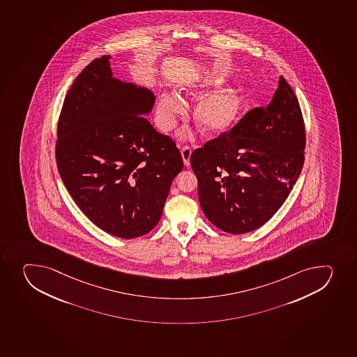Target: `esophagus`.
<instances>
[{
	"label": "esophagus",
	"mask_w": 357,
	"mask_h": 357,
	"mask_svg": "<svg viewBox=\"0 0 357 357\" xmlns=\"http://www.w3.org/2000/svg\"><path fill=\"white\" fill-rule=\"evenodd\" d=\"M192 155V149L188 145H185L181 148V157H183V160H184L185 166H190V158H191Z\"/></svg>",
	"instance_id": "1"
}]
</instances>
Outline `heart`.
Masks as SVG:
<instances>
[{
    "mask_svg": "<svg viewBox=\"0 0 357 357\" xmlns=\"http://www.w3.org/2000/svg\"><path fill=\"white\" fill-rule=\"evenodd\" d=\"M223 79L216 75H205L193 80L185 87L191 94H202L222 85ZM245 107V96L237 89H226L202 98L193 108V120L199 130L205 135H218L233 126ZM181 102L169 94H162L155 109V123L162 131H169L176 126L181 113Z\"/></svg>",
    "mask_w": 357,
    "mask_h": 357,
    "instance_id": "obj_1",
    "label": "heart"
}]
</instances>
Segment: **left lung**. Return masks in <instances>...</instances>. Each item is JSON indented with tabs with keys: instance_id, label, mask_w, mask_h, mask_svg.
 I'll return each mask as SVG.
<instances>
[{
	"instance_id": "obj_1",
	"label": "left lung",
	"mask_w": 357,
	"mask_h": 357,
	"mask_svg": "<svg viewBox=\"0 0 357 357\" xmlns=\"http://www.w3.org/2000/svg\"><path fill=\"white\" fill-rule=\"evenodd\" d=\"M305 139L301 106L280 77L268 106L250 110L229 132L192 152L206 218L229 234L268 222L299 178Z\"/></svg>"
}]
</instances>
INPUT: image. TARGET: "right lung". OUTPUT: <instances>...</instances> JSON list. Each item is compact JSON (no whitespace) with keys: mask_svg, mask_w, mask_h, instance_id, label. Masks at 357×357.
<instances>
[{"mask_svg":"<svg viewBox=\"0 0 357 357\" xmlns=\"http://www.w3.org/2000/svg\"><path fill=\"white\" fill-rule=\"evenodd\" d=\"M109 59L102 56L87 65L65 98L56 166L96 226L135 238L157 226L184 162L176 143L142 117L151 113L155 94L114 78Z\"/></svg>","mask_w":357,"mask_h":357,"instance_id":"add662e5","label":"right lung"}]
</instances>
